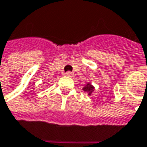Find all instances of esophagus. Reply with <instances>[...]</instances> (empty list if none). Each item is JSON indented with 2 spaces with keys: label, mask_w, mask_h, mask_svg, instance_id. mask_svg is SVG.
Masks as SVG:
<instances>
[{
  "label": "esophagus",
  "mask_w": 147,
  "mask_h": 147,
  "mask_svg": "<svg viewBox=\"0 0 147 147\" xmlns=\"http://www.w3.org/2000/svg\"><path fill=\"white\" fill-rule=\"evenodd\" d=\"M65 75L66 76H68V77H73V73H71V72H70V71H67Z\"/></svg>",
  "instance_id": "1"
}]
</instances>
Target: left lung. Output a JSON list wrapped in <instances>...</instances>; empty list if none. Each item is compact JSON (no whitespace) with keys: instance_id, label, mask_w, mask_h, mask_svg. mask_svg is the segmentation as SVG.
Returning a JSON list of instances; mask_svg holds the SVG:
<instances>
[{"instance_id":"1","label":"left lung","mask_w":147,"mask_h":147,"mask_svg":"<svg viewBox=\"0 0 147 147\" xmlns=\"http://www.w3.org/2000/svg\"><path fill=\"white\" fill-rule=\"evenodd\" d=\"M82 90H83L85 92H87V95L91 96V95L92 94V92H94L95 87H94L93 85H92V83H91V82H87V84H86L84 87H82Z\"/></svg>"}]
</instances>
